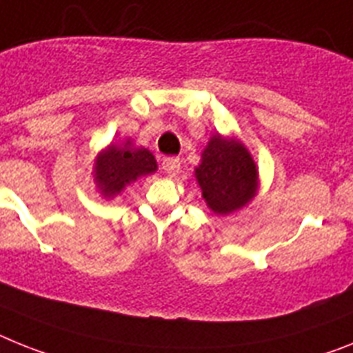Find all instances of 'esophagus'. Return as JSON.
<instances>
[{
    "label": "esophagus",
    "mask_w": 353,
    "mask_h": 353,
    "mask_svg": "<svg viewBox=\"0 0 353 353\" xmlns=\"http://www.w3.org/2000/svg\"><path fill=\"white\" fill-rule=\"evenodd\" d=\"M179 168H181V161H179V158H176V156H168V158L163 159V170L167 172L170 177L177 176Z\"/></svg>",
    "instance_id": "34e87169"
}]
</instances>
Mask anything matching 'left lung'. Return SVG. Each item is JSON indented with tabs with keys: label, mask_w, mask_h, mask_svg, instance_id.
Masks as SVG:
<instances>
[{
	"label": "left lung",
	"mask_w": 353,
	"mask_h": 353,
	"mask_svg": "<svg viewBox=\"0 0 353 353\" xmlns=\"http://www.w3.org/2000/svg\"><path fill=\"white\" fill-rule=\"evenodd\" d=\"M203 197L219 215L242 208L256 192V165L239 141L213 136L195 168Z\"/></svg>",
	"instance_id": "left-lung-1"
}]
</instances>
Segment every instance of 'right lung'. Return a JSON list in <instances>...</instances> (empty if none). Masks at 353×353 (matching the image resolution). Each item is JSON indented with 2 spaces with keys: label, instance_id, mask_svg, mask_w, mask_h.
<instances>
[{
  "label": "right lung",
  "instance_id": "1",
  "mask_svg": "<svg viewBox=\"0 0 353 353\" xmlns=\"http://www.w3.org/2000/svg\"><path fill=\"white\" fill-rule=\"evenodd\" d=\"M156 159L147 149H132L131 141L123 147L111 145L103 150L94 165V179L105 197L120 194L127 185L138 177L152 174L156 170Z\"/></svg>",
  "mask_w": 353,
  "mask_h": 353
}]
</instances>
